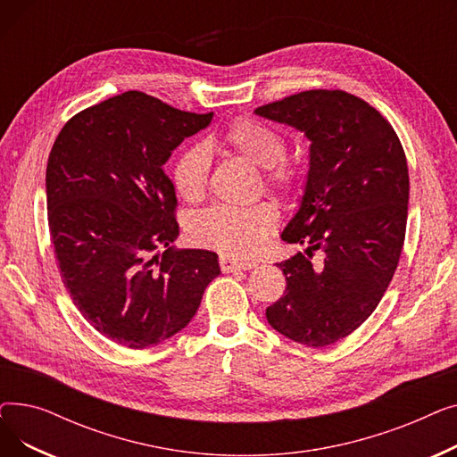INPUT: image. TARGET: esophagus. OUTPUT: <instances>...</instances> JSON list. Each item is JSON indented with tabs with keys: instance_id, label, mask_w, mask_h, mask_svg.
<instances>
[{
	"instance_id": "34e87169",
	"label": "esophagus",
	"mask_w": 457,
	"mask_h": 457,
	"mask_svg": "<svg viewBox=\"0 0 457 457\" xmlns=\"http://www.w3.org/2000/svg\"><path fill=\"white\" fill-rule=\"evenodd\" d=\"M255 267L253 261H237L229 255H220V269L222 272H235V270H250Z\"/></svg>"
}]
</instances>
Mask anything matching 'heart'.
Segmentation results:
<instances>
[{
    "label": "heart",
    "mask_w": 457,
    "mask_h": 457,
    "mask_svg": "<svg viewBox=\"0 0 457 457\" xmlns=\"http://www.w3.org/2000/svg\"><path fill=\"white\" fill-rule=\"evenodd\" d=\"M226 148L259 166L262 187L281 198H293L300 190V168L285 157L287 142L274 128L252 116L235 118L224 129ZM211 154L204 144L185 148L174 164V187L178 195L198 204L209 188ZM279 212L274 204L261 202L250 207H211L188 226L192 243L229 257L245 259L261 250L276 231Z\"/></svg>",
    "instance_id": "obj_1"
}]
</instances>
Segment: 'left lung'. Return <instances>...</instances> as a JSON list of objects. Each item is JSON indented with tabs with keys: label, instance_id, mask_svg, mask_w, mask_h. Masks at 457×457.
<instances>
[{
	"label": "left lung",
	"instance_id": "obj_1",
	"mask_svg": "<svg viewBox=\"0 0 457 457\" xmlns=\"http://www.w3.org/2000/svg\"><path fill=\"white\" fill-rule=\"evenodd\" d=\"M255 112L311 140L302 205L281 233L307 250L276 262L287 287L267 320L322 348L361 326L395 276L410 200L405 152L389 120L345 90H303Z\"/></svg>",
	"mask_w": 457,
	"mask_h": 457
}]
</instances>
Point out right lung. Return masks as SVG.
<instances>
[{
  "label": "right lung",
  "instance_id": "add662e5",
  "mask_svg": "<svg viewBox=\"0 0 457 457\" xmlns=\"http://www.w3.org/2000/svg\"><path fill=\"white\" fill-rule=\"evenodd\" d=\"M211 118L129 90L71 116L47 157V226L62 283L83 319L120 346L170 339L220 274L214 252L170 246L178 200L162 168Z\"/></svg>",
  "mask_w": 457,
  "mask_h": 457
}]
</instances>
